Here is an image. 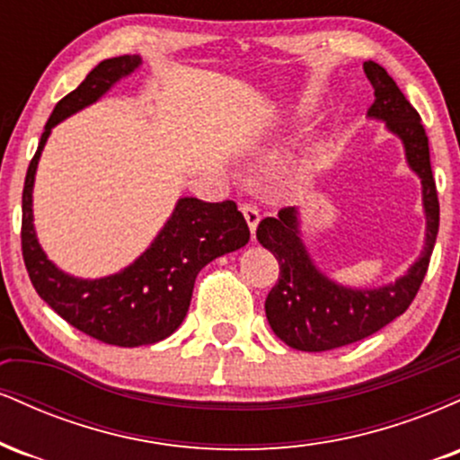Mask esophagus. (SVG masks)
<instances>
[{
  "label": "esophagus",
  "instance_id": "1",
  "mask_svg": "<svg viewBox=\"0 0 460 460\" xmlns=\"http://www.w3.org/2000/svg\"><path fill=\"white\" fill-rule=\"evenodd\" d=\"M242 214H244V218H246V225H248V229H251V234H252V237H255V231H257V225H260V212H257V208H252V205H242Z\"/></svg>",
  "mask_w": 460,
  "mask_h": 460
}]
</instances>
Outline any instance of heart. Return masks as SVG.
Wrapping results in <instances>:
<instances>
[{"label": "heart", "instance_id": "1", "mask_svg": "<svg viewBox=\"0 0 460 460\" xmlns=\"http://www.w3.org/2000/svg\"><path fill=\"white\" fill-rule=\"evenodd\" d=\"M326 166V146L322 142H315L305 149L300 155L285 168L281 186L289 197H300V194L309 192L315 179Z\"/></svg>", "mask_w": 460, "mask_h": 460}]
</instances>
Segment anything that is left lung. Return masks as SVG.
<instances>
[{"mask_svg": "<svg viewBox=\"0 0 460 460\" xmlns=\"http://www.w3.org/2000/svg\"><path fill=\"white\" fill-rule=\"evenodd\" d=\"M363 71L374 88L367 119L381 120L389 134L402 142L406 164L421 181L424 248L394 283L350 288L337 283L311 260L298 208H285L277 218H263L257 226V240L277 257L281 268L279 281L266 298V318L274 335L296 350L324 352L355 344L402 315L424 281L439 231V200L420 114L381 65L367 60Z\"/></svg>", "mask_w": 460, "mask_h": 460, "instance_id": "1", "label": "left lung"}]
</instances>
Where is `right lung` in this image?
Listing matches in <instances>:
<instances>
[{
    "label": "right lung",
    "mask_w": 460,
    "mask_h": 460,
    "mask_svg": "<svg viewBox=\"0 0 460 460\" xmlns=\"http://www.w3.org/2000/svg\"><path fill=\"white\" fill-rule=\"evenodd\" d=\"M142 65L140 56L99 62L60 99L47 120L23 186L21 248L39 296L77 331L110 346H149L172 335L186 318L197 274L226 252L246 246L251 231L234 200L205 203L181 197L160 234L123 270L99 279L73 277L47 257L34 229V181L39 160L58 123L97 103Z\"/></svg>",
    "instance_id": "add662e5"
}]
</instances>
